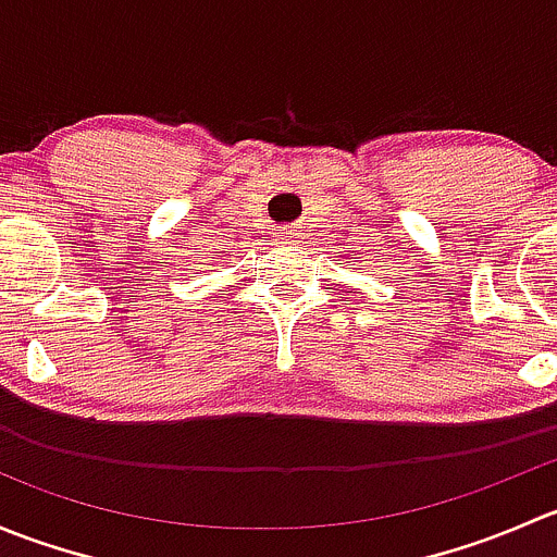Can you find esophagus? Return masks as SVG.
<instances>
[{
  "instance_id": "1",
  "label": "esophagus",
  "mask_w": 557,
  "mask_h": 557,
  "mask_svg": "<svg viewBox=\"0 0 557 557\" xmlns=\"http://www.w3.org/2000/svg\"><path fill=\"white\" fill-rule=\"evenodd\" d=\"M280 239H283L285 245H299V234L290 232V228H283V232H280Z\"/></svg>"
}]
</instances>
